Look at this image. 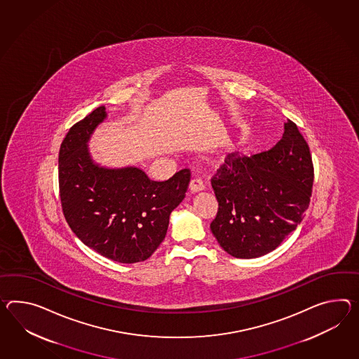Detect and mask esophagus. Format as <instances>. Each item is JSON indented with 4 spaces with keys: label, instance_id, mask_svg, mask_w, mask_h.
<instances>
[{
    "label": "esophagus",
    "instance_id": "1",
    "mask_svg": "<svg viewBox=\"0 0 359 359\" xmlns=\"http://www.w3.org/2000/svg\"><path fill=\"white\" fill-rule=\"evenodd\" d=\"M203 188H205V185L200 177H194L189 183V191L192 193L200 192Z\"/></svg>",
    "mask_w": 359,
    "mask_h": 359
}]
</instances>
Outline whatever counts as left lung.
I'll return each mask as SVG.
<instances>
[{"label":"left lung","mask_w":359,"mask_h":359,"mask_svg":"<svg viewBox=\"0 0 359 359\" xmlns=\"http://www.w3.org/2000/svg\"><path fill=\"white\" fill-rule=\"evenodd\" d=\"M313 183L310 149L288 119L275 147L252 157L231 153L211 177L219 205L211 232L232 257L270 253L302 222Z\"/></svg>","instance_id":"left-lung-1"}]
</instances>
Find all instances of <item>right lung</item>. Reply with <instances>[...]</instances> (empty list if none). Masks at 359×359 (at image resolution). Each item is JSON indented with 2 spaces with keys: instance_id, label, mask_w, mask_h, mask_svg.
<instances>
[{
  "instance_id": "add662e5",
  "label": "right lung",
  "mask_w": 359,
  "mask_h": 359,
  "mask_svg": "<svg viewBox=\"0 0 359 359\" xmlns=\"http://www.w3.org/2000/svg\"><path fill=\"white\" fill-rule=\"evenodd\" d=\"M105 118V106L97 107L62 141V211L72 232L97 253L115 262H142L166 236L170 214L185 197L191 171L184 168L166 182H153L137 167L98 166L87 142Z\"/></svg>"
}]
</instances>
